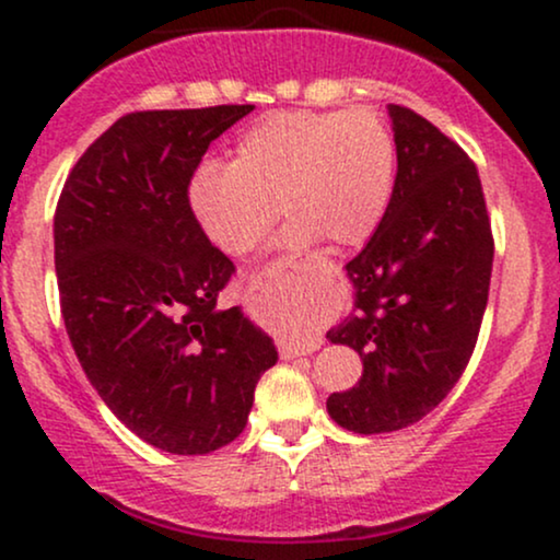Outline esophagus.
<instances>
[{
  "label": "esophagus",
  "mask_w": 560,
  "mask_h": 560,
  "mask_svg": "<svg viewBox=\"0 0 560 560\" xmlns=\"http://www.w3.org/2000/svg\"><path fill=\"white\" fill-rule=\"evenodd\" d=\"M284 266L289 268H298V262L294 260H281ZM300 268H307V271H316V268H320L318 260H305L300 262ZM320 347V339H305V342H298V345H281V358H300V355H311V352H316Z\"/></svg>",
  "instance_id": "esophagus-1"
}]
</instances>
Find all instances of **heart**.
Returning <instances> with one entry per match:
<instances>
[{
    "mask_svg": "<svg viewBox=\"0 0 560 560\" xmlns=\"http://www.w3.org/2000/svg\"><path fill=\"white\" fill-rule=\"evenodd\" d=\"M397 147L371 110H281L249 126L229 165H205L189 189L199 226L229 255H244L279 213L287 244L355 247L389 208Z\"/></svg>",
    "mask_w": 560,
    "mask_h": 560,
    "instance_id": "heart-1",
    "label": "heart"
}]
</instances>
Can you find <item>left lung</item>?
Wrapping results in <instances>:
<instances>
[{"label": "left lung", "mask_w": 560, "mask_h": 560, "mask_svg": "<svg viewBox=\"0 0 560 560\" xmlns=\"http://www.w3.org/2000/svg\"><path fill=\"white\" fill-rule=\"evenodd\" d=\"M397 176L369 244L347 262L355 307L326 337L363 358V376L326 400L355 434L421 421L464 376L477 347L494 240L479 171L464 147L392 105Z\"/></svg>", "instance_id": "1"}]
</instances>
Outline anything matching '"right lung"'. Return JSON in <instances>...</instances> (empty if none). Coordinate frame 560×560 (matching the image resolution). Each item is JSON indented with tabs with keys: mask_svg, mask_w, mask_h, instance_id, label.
I'll return each mask as SVG.
<instances>
[{
	"mask_svg": "<svg viewBox=\"0 0 560 560\" xmlns=\"http://www.w3.org/2000/svg\"><path fill=\"white\" fill-rule=\"evenodd\" d=\"M247 113H128L89 144L57 199V289L75 358L107 408L165 453L236 440L279 358L240 307H215L236 268L189 205L210 141Z\"/></svg>",
	"mask_w": 560,
	"mask_h": 560,
	"instance_id": "right-lung-1",
	"label": "right lung"
}]
</instances>
